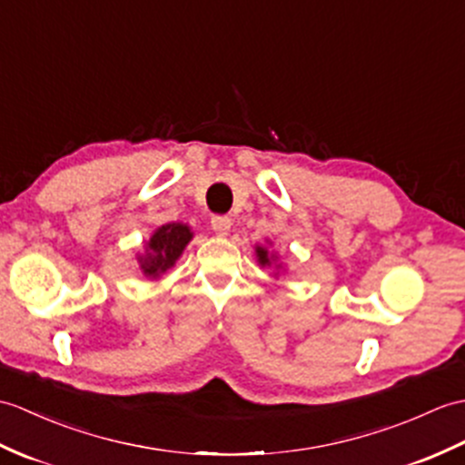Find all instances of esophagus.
Masks as SVG:
<instances>
[{"instance_id": "esophagus-1", "label": "esophagus", "mask_w": 465, "mask_h": 465, "mask_svg": "<svg viewBox=\"0 0 465 465\" xmlns=\"http://www.w3.org/2000/svg\"><path fill=\"white\" fill-rule=\"evenodd\" d=\"M232 228V220L228 215H213L212 218V230L218 235H228Z\"/></svg>"}]
</instances>
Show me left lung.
Returning a JSON list of instances; mask_svg holds the SVG:
<instances>
[{"instance_id":"obj_1","label":"left lung","mask_w":465,"mask_h":465,"mask_svg":"<svg viewBox=\"0 0 465 465\" xmlns=\"http://www.w3.org/2000/svg\"><path fill=\"white\" fill-rule=\"evenodd\" d=\"M255 255H257V262H259V265H262V267H269V265H272V263L275 262V257H273L272 253H269V252L265 250V247H262V245L255 247ZM277 267H279V265H277Z\"/></svg>"}]
</instances>
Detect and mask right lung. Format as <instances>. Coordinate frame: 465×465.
Here are the masks:
<instances>
[{
  "label": "right lung",
  "instance_id": "add662e5",
  "mask_svg": "<svg viewBox=\"0 0 465 465\" xmlns=\"http://www.w3.org/2000/svg\"><path fill=\"white\" fill-rule=\"evenodd\" d=\"M193 233L186 223H166L153 233L146 243V253L138 257L140 269L146 277H160L176 263L183 247L190 243Z\"/></svg>",
  "mask_w": 465,
  "mask_h": 465
}]
</instances>
